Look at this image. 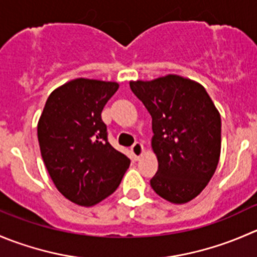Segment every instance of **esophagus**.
<instances>
[{
  "mask_svg": "<svg viewBox=\"0 0 257 257\" xmlns=\"http://www.w3.org/2000/svg\"><path fill=\"white\" fill-rule=\"evenodd\" d=\"M131 152H132V154H133V156H134V159H136V161H138V159L141 158V157L143 156V153H144L143 144L139 143V142H136V143H134L133 146H132Z\"/></svg>",
  "mask_w": 257,
  "mask_h": 257,
  "instance_id": "obj_1",
  "label": "esophagus"
}]
</instances>
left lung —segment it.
<instances>
[{"label":"left lung","instance_id":"obj_1","mask_svg":"<svg viewBox=\"0 0 257 257\" xmlns=\"http://www.w3.org/2000/svg\"><path fill=\"white\" fill-rule=\"evenodd\" d=\"M134 95L152 116V148L158 171L157 195L186 203L212 178L221 153V116L201 84L178 75L131 81Z\"/></svg>","mask_w":257,"mask_h":257}]
</instances>
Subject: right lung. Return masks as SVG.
I'll return each mask as SVG.
<instances>
[{
  "label": "right lung",
  "instance_id": "obj_1",
  "mask_svg": "<svg viewBox=\"0 0 257 257\" xmlns=\"http://www.w3.org/2000/svg\"><path fill=\"white\" fill-rule=\"evenodd\" d=\"M118 83L75 79L55 89L37 124L40 151L64 197L93 206L120 184L131 159L108 142L101 111Z\"/></svg>",
  "mask_w": 257,
  "mask_h": 257
}]
</instances>
